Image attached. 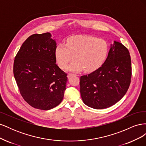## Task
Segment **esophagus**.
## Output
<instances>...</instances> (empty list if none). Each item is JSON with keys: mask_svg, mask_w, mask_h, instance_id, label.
Instances as JSON below:
<instances>
[{"mask_svg": "<svg viewBox=\"0 0 146 146\" xmlns=\"http://www.w3.org/2000/svg\"><path fill=\"white\" fill-rule=\"evenodd\" d=\"M76 76V75L74 74H69L68 75V78H69V77H72V76Z\"/></svg>", "mask_w": 146, "mask_h": 146, "instance_id": "1", "label": "esophagus"}]
</instances>
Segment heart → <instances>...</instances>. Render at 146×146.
<instances>
[{"label": "heart", "instance_id": "1", "mask_svg": "<svg viewBox=\"0 0 146 146\" xmlns=\"http://www.w3.org/2000/svg\"><path fill=\"white\" fill-rule=\"evenodd\" d=\"M108 43L104 39L89 35H76L69 37L66 43H61L55 51V58L61 69L66 68L74 59L76 60L67 68L68 70L93 72L99 68L107 58Z\"/></svg>", "mask_w": 146, "mask_h": 146}]
</instances>
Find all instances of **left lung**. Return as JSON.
<instances>
[{
	"instance_id": "left-lung-1",
	"label": "left lung",
	"mask_w": 146,
	"mask_h": 146,
	"mask_svg": "<svg viewBox=\"0 0 146 146\" xmlns=\"http://www.w3.org/2000/svg\"><path fill=\"white\" fill-rule=\"evenodd\" d=\"M131 77L130 53L122 43L114 41L101 67L80 77L83 102L94 109H104L116 104L129 89Z\"/></svg>"
}]
</instances>
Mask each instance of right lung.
Returning a JSON list of instances; mask_svg holds the SVG:
<instances>
[{"mask_svg": "<svg viewBox=\"0 0 146 146\" xmlns=\"http://www.w3.org/2000/svg\"><path fill=\"white\" fill-rule=\"evenodd\" d=\"M56 47L50 33L34 34L15 58L13 74L20 93L35 108L50 110L63 99L68 77L56 64Z\"/></svg>", "mask_w": 146, "mask_h": 146, "instance_id": "obj_1", "label": "right lung"}]
</instances>
